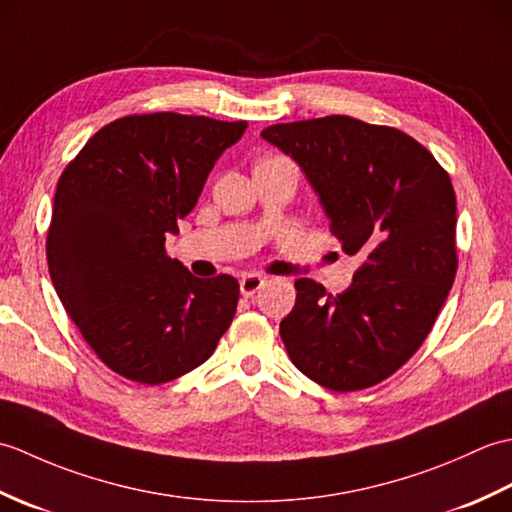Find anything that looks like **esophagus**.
Returning a JSON list of instances; mask_svg holds the SVG:
<instances>
[{"label":"esophagus","mask_w":512,"mask_h":512,"mask_svg":"<svg viewBox=\"0 0 512 512\" xmlns=\"http://www.w3.org/2000/svg\"><path fill=\"white\" fill-rule=\"evenodd\" d=\"M266 279L259 277V275H244L239 279V290H242L244 297H253L259 288H264Z\"/></svg>","instance_id":"34e87169"}]
</instances>
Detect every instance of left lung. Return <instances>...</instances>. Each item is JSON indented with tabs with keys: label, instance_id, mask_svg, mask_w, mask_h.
Wrapping results in <instances>:
<instances>
[{
	"label": "left lung",
	"instance_id": "8db88e82",
	"mask_svg": "<svg viewBox=\"0 0 512 512\" xmlns=\"http://www.w3.org/2000/svg\"><path fill=\"white\" fill-rule=\"evenodd\" d=\"M262 138L297 162L332 235L363 259L336 297L295 281V308L279 325L290 361L332 391L378 385L416 354L453 286L449 173L400 129L352 116L270 125Z\"/></svg>",
	"mask_w": 512,
	"mask_h": 512
}]
</instances>
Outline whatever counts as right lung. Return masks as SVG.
<instances>
[{
    "label": "right lung",
    "mask_w": 512,
    "mask_h": 512,
    "mask_svg": "<svg viewBox=\"0 0 512 512\" xmlns=\"http://www.w3.org/2000/svg\"><path fill=\"white\" fill-rule=\"evenodd\" d=\"M246 121L134 114L99 129L63 169L46 239L65 312L96 356L134 383L162 385L209 358L239 284L200 279L165 250Z\"/></svg>",
    "instance_id": "1"
}]
</instances>
